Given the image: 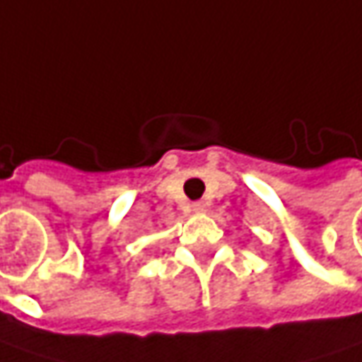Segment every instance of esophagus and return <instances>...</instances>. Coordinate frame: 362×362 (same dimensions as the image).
<instances>
[{
	"mask_svg": "<svg viewBox=\"0 0 362 362\" xmlns=\"http://www.w3.org/2000/svg\"><path fill=\"white\" fill-rule=\"evenodd\" d=\"M194 211H197V212H204V211H206L204 202H197V204H194Z\"/></svg>",
	"mask_w": 362,
	"mask_h": 362,
	"instance_id": "obj_1",
	"label": "esophagus"
}]
</instances>
